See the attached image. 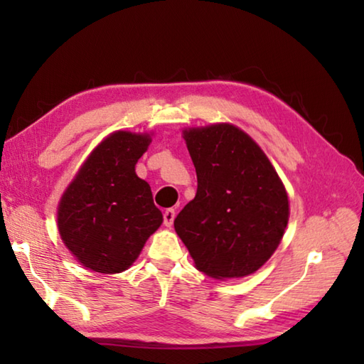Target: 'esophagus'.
<instances>
[{"label": "esophagus", "instance_id": "esophagus-1", "mask_svg": "<svg viewBox=\"0 0 364 364\" xmlns=\"http://www.w3.org/2000/svg\"><path fill=\"white\" fill-rule=\"evenodd\" d=\"M175 210H173V208H167V210H165L164 212V225L165 226H171V225H173V220H175Z\"/></svg>", "mask_w": 364, "mask_h": 364}]
</instances>
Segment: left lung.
<instances>
[{"instance_id":"1","label":"left lung","mask_w":364,"mask_h":364,"mask_svg":"<svg viewBox=\"0 0 364 364\" xmlns=\"http://www.w3.org/2000/svg\"><path fill=\"white\" fill-rule=\"evenodd\" d=\"M197 193L175 218L196 268L212 278H242L273 255L289 220L278 173L249 134L218 123L184 132Z\"/></svg>"}]
</instances>
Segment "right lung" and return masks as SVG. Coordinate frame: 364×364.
<instances>
[{"label": "right lung", "instance_id": "obj_1", "mask_svg": "<svg viewBox=\"0 0 364 364\" xmlns=\"http://www.w3.org/2000/svg\"><path fill=\"white\" fill-rule=\"evenodd\" d=\"M147 134L115 132L91 152L60 199L59 232L77 260L97 273H120L162 225L151 186L134 173Z\"/></svg>", "mask_w": 364, "mask_h": 364}]
</instances>
